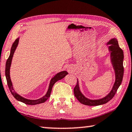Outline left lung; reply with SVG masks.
I'll list each match as a JSON object with an SVG mask.
<instances>
[{
	"instance_id": "1",
	"label": "left lung",
	"mask_w": 132,
	"mask_h": 132,
	"mask_svg": "<svg viewBox=\"0 0 132 132\" xmlns=\"http://www.w3.org/2000/svg\"><path fill=\"white\" fill-rule=\"evenodd\" d=\"M106 45H109L108 49L109 52H110L111 62L115 73V82L114 85L110 92L106 96L97 100H91L85 97L81 92L77 80V83L74 88V96L81 103L84 105L94 106L106 104L114 96L117 89L120 87L122 81L123 73H124V68H123L124 54L123 50L119 47L118 41L116 38H113L110 39L106 44Z\"/></svg>"
}]
</instances>
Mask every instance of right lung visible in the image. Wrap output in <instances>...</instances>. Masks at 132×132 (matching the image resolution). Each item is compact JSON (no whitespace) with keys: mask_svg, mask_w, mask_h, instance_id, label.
<instances>
[{"mask_svg":"<svg viewBox=\"0 0 132 132\" xmlns=\"http://www.w3.org/2000/svg\"><path fill=\"white\" fill-rule=\"evenodd\" d=\"M19 40V38H18L17 39L15 40V41L13 42V44H12L10 55L9 56V58H8V59L7 60L6 63L5 76H6V80H7L8 87H9V90L11 91L12 94L13 95V96L15 97L17 100L25 103L26 104L35 105V104H40V103H44L45 101L47 100L48 98L50 97L52 87H53L56 81H58V80H60L63 78H64L65 76L66 75H67L68 73L67 71H63L57 73V74H56L54 77H52L50 81L49 87H48L47 92H46L45 96L41 97V98L37 99V100H29V99L25 98H24V97H22L21 96H20V95L18 94V93L15 92V90H14L13 85H12L11 79V77H10V68H11V66L12 58H13L14 52H15V50L16 49L17 46L18 45Z\"/></svg>","mask_w":132,"mask_h":132,"instance_id":"obj_1","label":"right lung"}]
</instances>
